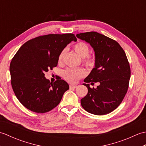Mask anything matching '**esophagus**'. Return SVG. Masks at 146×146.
<instances>
[{
	"instance_id": "obj_1",
	"label": "esophagus",
	"mask_w": 146,
	"mask_h": 146,
	"mask_svg": "<svg viewBox=\"0 0 146 146\" xmlns=\"http://www.w3.org/2000/svg\"><path fill=\"white\" fill-rule=\"evenodd\" d=\"M77 87H78V86L77 85H70V88H76Z\"/></svg>"
}]
</instances>
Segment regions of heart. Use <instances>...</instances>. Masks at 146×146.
I'll return each instance as SVG.
<instances>
[{
    "instance_id": "1",
    "label": "heart",
    "mask_w": 146,
    "mask_h": 146,
    "mask_svg": "<svg viewBox=\"0 0 146 146\" xmlns=\"http://www.w3.org/2000/svg\"><path fill=\"white\" fill-rule=\"evenodd\" d=\"M75 51L80 57L82 58V63L86 66L91 68L95 64V57L94 55L89 54L90 48L87 44L83 41H78L73 46ZM67 49L64 48L58 56V63H62L66 56ZM86 75V71L82 68H68L64 71L63 76L67 82L71 83H75Z\"/></svg>"
}]
</instances>
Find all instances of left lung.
Segmentation results:
<instances>
[{
	"label": "left lung",
	"instance_id": "8db88e82",
	"mask_svg": "<svg viewBox=\"0 0 146 146\" xmlns=\"http://www.w3.org/2000/svg\"><path fill=\"white\" fill-rule=\"evenodd\" d=\"M90 43L95 54V66L84 80L86 83H99L96 89L88 88L81 105L88 112L102 115L119 106L127 92L131 68L125 51L116 41L97 32L76 35Z\"/></svg>",
	"mask_w": 146,
	"mask_h": 146
}]
</instances>
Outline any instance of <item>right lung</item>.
<instances>
[{
	"label": "right lung",
	"instance_id": "add662e5",
	"mask_svg": "<svg viewBox=\"0 0 146 146\" xmlns=\"http://www.w3.org/2000/svg\"><path fill=\"white\" fill-rule=\"evenodd\" d=\"M76 40L71 33L40 36L24 43L14 55L10 64L11 85L27 109L43 113L60 104L69 85L60 77L50 82L44 73L56 67L60 52Z\"/></svg>",
	"mask_w": 146,
	"mask_h": 146
}]
</instances>
